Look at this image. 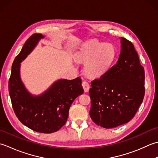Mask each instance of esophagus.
<instances>
[{
    "label": "esophagus",
    "mask_w": 158,
    "mask_h": 158,
    "mask_svg": "<svg viewBox=\"0 0 158 158\" xmlns=\"http://www.w3.org/2000/svg\"><path fill=\"white\" fill-rule=\"evenodd\" d=\"M82 87L84 89V91H85V92H88L89 89H90L89 83L86 81H83L82 83Z\"/></svg>",
    "instance_id": "obj_1"
}]
</instances>
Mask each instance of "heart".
<instances>
[{
    "mask_svg": "<svg viewBox=\"0 0 158 158\" xmlns=\"http://www.w3.org/2000/svg\"><path fill=\"white\" fill-rule=\"evenodd\" d=\"M117 48L112 44L98 41L86 43L77 53L79 60L85 62V71L88 75L99 76L110 69L117 57Z\"/></svg>",
    "mask_w": 158,
    "mask_h": 158,
    "instance_id": "1",
    "label": "heart"
}]
</instances>
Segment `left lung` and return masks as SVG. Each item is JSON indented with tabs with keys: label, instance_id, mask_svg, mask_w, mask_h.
Here are the masks:
<instances>
[{
	"label": "left lung",
	"instance_id": "left-lung-1",
	"mask_svg": "<svg viewBox=\"0 0 158 158\" xmlns=\"http://www.w3.org/2000/svg\"><path fill=\"white\" fill-rule=\"evenodd\" d=\"M117 63L100 78L93 80L89 90L90 117L95 124L110 129L130 121L143 101L144 69L134 45L121 38Z\"/></svg>",
	"mask_w": 158,
	"mask_h": 158
}]
</instances>
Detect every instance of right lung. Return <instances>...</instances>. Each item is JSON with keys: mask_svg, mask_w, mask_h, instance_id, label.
Here are the masks:
<instances>
[{"mask_svg": "<svg viewBox=\"0 0 158 158\" xmlns=\"http://www.w3.org/2000/svg\"><path fill=\"white\" fill-rule=\"evenodd\" d=\"M41 38V34L32 35L15 57L9 80V92L13 109L21 123L33 131L49 134L65 124L71 105L84 90L78 77L57 80L41 95L33 96L28 92L20 78V63Z\"/></svg>", "mask_w": 158, "mask_h": 158, "instance_id": "obj_1", "label": "right lung"}]
</instances>
